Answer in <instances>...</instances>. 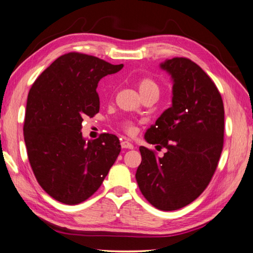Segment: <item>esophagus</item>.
<instances>
[{"mask_svg":"<svg viewBox=\"0 0 253 253\" xmlns=\"http://www.w3.org/2000/svg\"><path fill=\"white\" fill-rule=\"evenodd\" d=\"M121 146L123 149H133V144L127 140L121 141Z\"/></svg>","mask_w":253,"mask_h":253,"instance_id":"esophagus-1","label":"esophagus"}]
</instances>
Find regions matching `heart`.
I'll use <instances>...</instances> for the list:
<instances>
[{
	"label": "heart",
	"mask_w": 253,
	"mask_h": 253,
	"mask_svg": "<svg viewBox=\"0 0 253 253\" xmlns=\"http://www.w3.org/2000/svg\"><path fill=\"white\" fill-rule=\"evenodd\" d=\"M138 87H139V91L141 93V96L145 95V93H150V92L158 93V91H160V88H158V85L156 82L150 78L141 79L138 83ZM126 128L129 131L132 130L131 125H129V124L126 125Z\"/></svg>",
	"instance_id": "obj_1"
}]
</instances>
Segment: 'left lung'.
<instances>
[{
    "label": "left lung",
    "mask_w": 253,
    "mask_h": 253,
    "mask_svg": "<svg viewBox=\"0 0 253 253\" xmlns=\"http://www.w3.org/2000/svg\"><path fill=\"white\" fill-rule=\"evenodd\" d=\"M172 81L170 108L144 133L148 143L166 149L163 157L140 146L136 180L152 206L172 211L205 191L218 166L224 136V107L218 88L186 58L160 64Z\"/></svg>",
    "instance_id": "8db88e82"
}]
</instances>
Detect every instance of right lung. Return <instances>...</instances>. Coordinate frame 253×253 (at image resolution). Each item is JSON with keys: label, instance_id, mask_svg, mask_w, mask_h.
Listing matches in <instances>:
<instances>
[{"label": "right lung", "instance_id": "obj_1", "mask_svg": "<svg viewBox=\"0 0 253 253\" xmlns=\"http://www.w3.org/2000/svg\"><path fill=\"white\" fill-rule=\"evenodd\" d=\"M123 67L69 52L52 62L29 91L23 125L29 162L40 185L58 202L86 201L120 154L114 134L87 140L81 129L85 116L99 112V81Z\"/></svg>", "mask_w": 253, "mask_h": 253}]
</instances>
